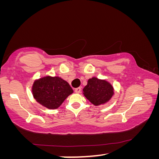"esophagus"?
Segmentation results:
<instances>
[{"label":"esophagus","instance_id":"34e87169","mask_svg":"<svg viewBox=\"0 0 159 159\" xmlns=\"http://www.w3.org/2000/svg\"><path fill=\"white\" fill-rule=\"evenodd\" d=\"M74 91H75V93H80V91H81V88H76V89H75Z\"/></svg>","mask_w":159,"mask_h":159}]
</instances>
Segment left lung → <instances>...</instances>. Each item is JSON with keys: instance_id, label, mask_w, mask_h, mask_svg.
<instances>
[{"instance_id": "1", "label": "left lung", "mask_w": 159, "mask_h": 159, "mask_svg": "<svg viewBox=\"0 0 159 159\" xmlns=\"http://www.w3.org/2000/svg\"><path fill=\"white\" fill-rule=\"evenodd\" d=\"M83 95L95 106L107 103L114 95V88L106 80L96 77L88 79V84L83 88Z\"/></svg>"}]
</instances>
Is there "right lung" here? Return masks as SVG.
Returning a JSON list of instances; mask_svg holds the SVG:
<instances>
[{"label":"right lung","mask_w":159,"mask_h":159,"mask_svg":"<svg viewBox=\"0 0 159 159\" xmlns=\"http://www.w3.org/2000/svg\"><path fill=\"white\" fill-rule=\"evenodd\" d=\"M31 90L36 102L49 109H57L74 92L66 80L50 76L35 80Z\"/></svg>","instance_id":"add662e5"}]
</instances>
